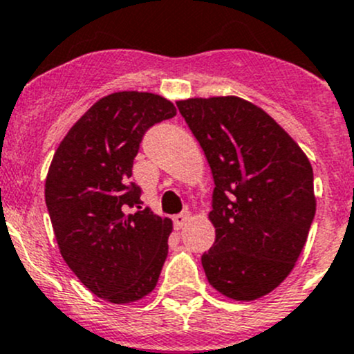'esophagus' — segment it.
<instances>
[{
  "label": "esophagus",
  "instance_id": "1",
  "mask_svg": "<svg viewBox=\"0 0 354 354\" xmlns=\"http://www.w3.org/2000/svg\"><path fill=\"white\" fill-rule=\"evenodd\" d=\"M189 218H192L189 212H183V214L176 215V217H174V227H176V230L183 229V227L189 222Z\"/></svg>",
  "mask_w": 354,
  "mask_h": 354
}]
</instances>
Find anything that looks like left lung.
<instances>
[{
  "instance_id": "left-lung-1",
  "label": "left lung",
  "mask_w": 354,
  "mask_h": 354,
  "mask_svg": "<svg viewBox=\"0 0 354 354\" xmlns=\"http://www.w3.org/2000/svg\"><path fill=\"white\" fill-rule=\"evenodd\" d=\"M214 176L208 221L215 243L202 256L208 283L252 302L292 273L315 215L305 152L265 110L239 96L176 102Z\"/></svg>"
}]
</instances>
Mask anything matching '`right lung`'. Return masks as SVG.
<instances>
[{"label": "right lung", "mask_w": 354, "mask_h": 354, "mask_svg": "<svg viewBox=\"0 0 354 354\" xmlns=\"http://www.w3.org/2000/svg\"><path fill=\"white\" fill-rule=\"evenodd\" d=\"M176 115L165 96L117 91L100 98L61 140L46 178V203L59 251L91 293L130 304L156 288L167 256L171 218L129 208V183L149 127Z\"/></svg>", "instance_id": "right-lung-1"}]
</instances>
